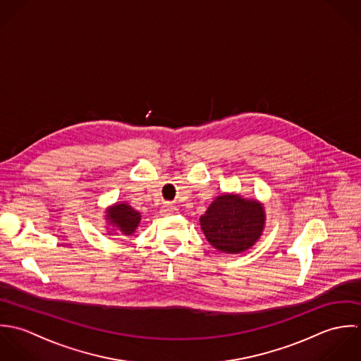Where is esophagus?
<instances>
[{"label":"esophagus","instance_id":"obj_1","mask_svg":"<svg viewBox=\"0 0 361 361\" xmlns=\"http://www.w3.org/2000/svg\"><path fill=\"white\" fill-rule=\"evenodd\" d=\"M177 212V208L174 207V205H171V204H166L164 207H163V209H161V214L163 215H173V214H176Z\"/></svg>","mask_w":361,"mask_h":361}]
</instances>
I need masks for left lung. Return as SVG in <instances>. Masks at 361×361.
Segmentation results:
<instances>
[{
	"mask_svg": "<svg viewBox=\"0 0 361 361\" xmlns=\"http://www.w3.org/2000/svg\"><path fill=\"white\" fill-rule=\"evenodd\" d=\"M207 240L223 252L245 251L264 228V208L257 201L238 195H220L200 219Z\"/></svg>",
	"mask_w": 361,
	"mask_h": 361,
	"instance_id": "1",
	"label": "left lung"
}]
</instances>
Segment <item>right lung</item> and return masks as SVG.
Returning a JSON list of instances; mask_svg holds the SVG:
<instances>
[{"label": "right lung", "instance_id": "obj_1", "mask_svg": "<svg viewBox=\"0 0 361 361\" xmlns=\"http://www.w3.org/2000/svg\"><path fill=\"white\" fill-rule=\"evenodd\" d=\"M107 217L111 224H116L126 235L133 234L141 220V215L127 204L116 205L113 209L109 211Z\"/></svg>", "mask_w": 361, "mask_h": 361}]
</instances>
